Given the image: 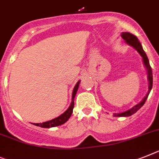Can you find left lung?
I'll return each instance as SVG.
<instances>
[{
  "mask_svg": "<svg viewBox=\"0 0 159 159\" xmlns=\"http://www.w3.org/2000/svg\"><path fill=\"white\" fill-rule=\"evenodd\" d=\"M121 37L123 38V39H125V41L128 44L133 46L136 50L140 53L142 58H143V62L144 65H145V68H146V70H147L148 73V81H149V90H148L147 94L145 95V98L142 99L140 103L137 104L136 106H134L133 108L129 109V110L126 111L125 112L122 113H116V114H114L115 116H130L132 115H133L134 113H136L137 111L141 108V107L145 104V101L147 99L149 94H150V90L152 89V86H153V73H152V69L150 65V62H149V60H148V57L145 54V52H144L143 48H142V46H141V43L139 42L138 39L137 38V36H135L134 34L129 33V32H125V33H122L121 34Z\"/></svg>",
  "mask_w": 159,
  "mask_h": 159,
  "instance_id": "8db88e82",
  "label": "left lung"
}]
</instances>
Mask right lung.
<instances>
[{
  "mask_svg": "<svg viewBox=\"0 0 159 159\" xmlns=\"http://www.w3.org/2000/svg\"><path fill=\"white\" fill-rule=\"evenodd\" d=\"M79 83L80 82H77V83L76 84L74 89H73V95H72L71 104H70L69 108L67 109V111H65L63 114L61 115L60 116L57 117V118L53 119V120H52L47 121V122H43V123H40V124H34V125L42 128H52V127H57V126H59V125L65 124V123L66 122L69 118H70L72 113H73V107H74V98H75V95L76 94H77V90H78Z\"/></svg>",
  "mask_w": 159,
  "mask_h": 159,
  "instance_id": "right-lung-1",
  "label": "right lung"
}]
</instances>
